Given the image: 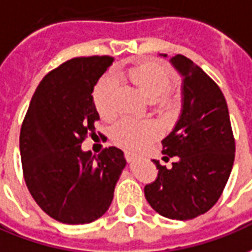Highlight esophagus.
Wrapping results in <instances>:
<instances>
[{"mask_svg": "<svg viewBox=\"0 0 252 252\" xmlns=\"http://www.w3.org/2000/svg\"><path fill=\"white\" fill-rule=\"evenodd\" d=\"M124 157H126V159L128 162H131V161H133L136 158V154H133L131 151H124Z\"/></svg>", "mask_w": 252, "mask_h": 252, "instance_id": "obj_1", "label": "esophagus"}]
</instances>
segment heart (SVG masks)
Masks as SVG:
<instances>
[{
  "instance_id": "obj_1",
  "label": "heart",
  "mask_w": 252,
  "mask_h": 252,
  "mask_svg": "<svg viewBox=\"0 0 252 252\" xmlns=\"http://www.w3.org/2000/svg\"><path fill=\"white\" fill-rule=\"evenodd\" d=\"M126 75L132 83L149 98L154 100L156 106L161 112H175L179 106V98L169 87L172 79L162 65L154 61H143L138 65L128 68L126 72H119ZM114 91L116 80L113 76L101 77L93 89V102L96 112L105 120L113 119L117 109L114 106ZM158 135V126L151 120H136L124 117L117 121L112 128L110 136L113 143L129 150H139L149 144Z\"/></svg>"
}]
</instances>
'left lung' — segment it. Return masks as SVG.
Returning a JSON list of instances; mask_svg holds the SVG:
<instances>
[{
	"label": "left lung",
	"instance_id": "1",
	"mask_svg": "<svg viewBox=\"0 0 252 252\" xmlns=\"http://www.w3.org/2000/svg\"><path fill=\"white\" fill-rule=\"evenodd\" d=\"M172 64L184 75V105L175 129L162 140L172 168L156 163V180L144 196L158 214L192 220L217 203L235 161V136L228 105L218 84L200 66L177 54Z\"/></svg>",
	"mask_w": 252,
	"mask_h": 252
}]
</instances>
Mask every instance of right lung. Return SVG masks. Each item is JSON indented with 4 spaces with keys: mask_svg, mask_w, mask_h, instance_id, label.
<instances>
[{
    "mask_svg": "<svg viewBox=\"0 0 252 252\" xmlns=\"http://www.w3.org/2000/svg\"><path fill=\"white\" fill-rule=\"evenodd\" d=\"M112 61L90 56L63 63L40 80L23 120L26 186L40 209L63 224H89L103 216L126 166L117 147L98 156L80 149L89 135H96L99 116L91 94Z\"/></svg>",
    "mask_w": 252,
    "mask_h": 252,
    "instance_id": "1",
    "label": "right lung"
}]
</instances>
